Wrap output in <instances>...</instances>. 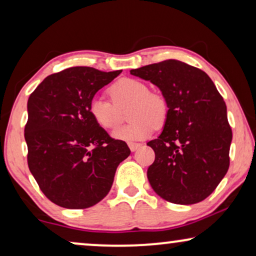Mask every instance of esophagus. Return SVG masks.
Wrapping results in <instances>:
<instances>
[{
	"mask_svg": "<svg viewBox=\"0 0 256 256\" xmlns=\"http://www.w3.org/2000/svg\"><path fill=\"white\" fill-rule=\"evenodd\" d=\"M142 146L141 143H136V142H129V143H128V146H129V149H130L132 152H136V150H138V149L140 146Z\"/></svg>",
	"mask_w": 256,
	"mask_h": 256,
	"instance_id": "34e87169",
	"label": "esophagus"
}]
</instances>
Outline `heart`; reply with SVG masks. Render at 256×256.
<instances>
[{"label":"heart","instance_id":"heart-1","mask_svg":"<svg viewBox=\"0 0 256 256\" xmlns=\"http://www.w3.org/2000/svg\"><path fill=\"white\" fill-rule=\"evenodd\" d=\"M108 92L110 100L96 96L90 101V114L104 129H113L122 120L121 110L132 104L128 110L127 126L113 132V138L124 141H140L152 134L156 127H162L168 118L169 107L162 96L150 92L141 80L124 78L114 82Z\"/></svg>","mask_w":256,"mask_h":256}]
</instances>
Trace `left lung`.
Instances as JSON below:
<instances>
[{"label":"left lung","mask_w":256,"mask_h":256,"mask_svg":"<svg viewBox=\"0 0 256 256\" xmlns=\"http://www.w3.org/2000/svg\"><path fill=\"white\" fill-rule=\"evenodd\" d=\"M157 86L169 113L158 138L149 183L166 200L191 205L208 198L230 166L232 129L226 104L204 71L176 59L132 70Z\"/></svg>","instance_id":"1"}]
</instances>
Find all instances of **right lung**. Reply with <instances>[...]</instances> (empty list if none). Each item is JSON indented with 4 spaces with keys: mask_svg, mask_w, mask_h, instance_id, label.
Returning a JSON list of instances; mask_svg holds the SVG:
<instances>
[{
    "mask_svg": "<svg viewBox=\"0 0 256 256\" xmlns=\"http://www.w3.org/2000/svg\"><path fill=\"white\" fill-rule=\"evenodd\" d=\"M122 71L76 66L45 78L28 100V166L43 194L65 208L106 197L115 171L130 155L90 114V101Z\"/></svg>",
    "mask_w": 256,
    "mask_h": 256,
    "instance_id": "add662e5",
    "label": "right lung"
}]
</instances>
